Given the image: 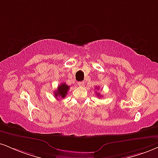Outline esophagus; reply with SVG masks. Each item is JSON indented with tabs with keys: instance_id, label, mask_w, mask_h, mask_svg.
I'll return each mask as SVG.
<instances>
[{
	"instance_id": "1",
	"label": "esophagus",
	"mask_w": 158,
	"mask_h": 158,
	"mask_svg": "<svg viewBox=\"0 0 158 158\" xmlns=\"http://www.w3.org/2000/svg\"><path fill=\"white\" fill-rule=\"evenodd\" d=\"M78 85H79V86L80 87L84 86V81H79V82H78Z\"/></svg>"
}]
</instances>
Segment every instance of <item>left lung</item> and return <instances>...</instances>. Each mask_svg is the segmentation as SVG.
<instances>
[{
  "mask_svg": "<svg viewBox=\"0 0 158 158\" xmlns=\"http://www.w3.org/2000/svg\"><path fill=\"white\" fill-rule=\"evenodd\" d=\"M97 89H98V87ZM98 96H100V94H98Z\"/></svg>",
  "mask_w": 158,
  "mask_h": 158,
  "instance_id": "1",
  "label": "left lung"
}]
</instances>
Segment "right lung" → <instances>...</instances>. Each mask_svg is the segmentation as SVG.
Instances as JSON below:
<instances>
[{
	"instance_id": "1",
	"label": "right lung",
	"mask_w": 158,
	"mask_h": 158,
	"mask_svg": "<svg viewBox=\"0 0 158 158\" xmlns=\"http://www.w3.org/2000/svg\"><path fill=\"white\" fill-rule=\"evenodd\" d=\"M69 90V86H68L65 83H62L58 86L57 90L54 91L55 97H60L64 98L68 94V90Z\"/></svg>"
}]
</instances>
